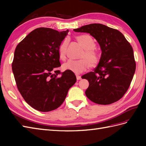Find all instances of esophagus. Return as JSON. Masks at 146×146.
<instances>
[{
	"label": "esophagus",
	"instance_id": "1",
	"mask_svg": "<svg viewBox=\"0 0 146 146\" xmlns=\"http://www.w3.org/2000/svg\"><path fill=\"white\" fill-rule=\"evenodd\" d=\"M76 79L78 80H79L81 79V76H80V75H76Z\"/></svg>",
	"mask_w": 146,
	"mask_h": 146
}]
</instances>
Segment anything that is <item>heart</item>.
Returning a JSON list of instances; mask_svg holds the SVG:
<instances>
[{"mask_svg": "<svg viewBox=\"0 0 146 146\" xmlns=\"http://www.w3.org/2000/svg\"><path fill=\"white\" fill-rule=\"evenodd\" d=\"M75 40L82 46L83 51L80 55L79 60H70L63 64V69L70 71L75 74L81 73L88 69L89 67L94 68L97 66L100 61V55L95 49V42L92 37L89 35H82L75 36ZM68 40L61 43L58 49L59 56L62 60L66 56Z\"/></svg>", "mask_w": 146, "mask_h": 146, "instance_id": "heart-1", "label": "heart"}]
</instances>
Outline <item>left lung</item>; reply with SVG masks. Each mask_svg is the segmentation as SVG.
Returning a JSON list of instances; mask_svg holds the SVG:
<instances>
[{
    "mask_svg": "<svg viewBox=\"0 0 146 146\" xmlns=\"http://www.w3.org/2000/svg\"><path fill=\"white\" fill-rule=\"evenodd\" d=\"M89 33L100 45L102 54L94 71L83 75L89 86L86 96L95 104L108 105L122 98L135 71L134 51L122 33L101 24H90L73 29Z\"/></svg>",
    "mask_w": 146,
    "mask_h": 146,
    "instance_id": "obj_1",
    "label": "left lung"
}]
</instances>
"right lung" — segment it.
<instances>
[{"label": "right lung", "mask_w": 146, "mask_h": 146, "mask_svg": "<svg viewBox=\"0 0 146 146\" xmlns=\"http://www.w3.org/2000/svg\"><path fill=\"white\" fill-rule=\"evenodd\" d=\"M68 31L37 28L15 49L12 66L17 88L24 100L37 110L56 109L76 81L74 73L65 71L58 76L60 71L56 70L61 66L58 49Z\"/></svg>", "instance_id": "right-lung-1"}]
</instances>
